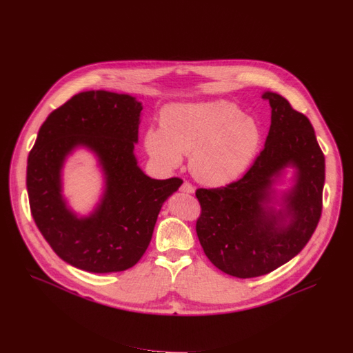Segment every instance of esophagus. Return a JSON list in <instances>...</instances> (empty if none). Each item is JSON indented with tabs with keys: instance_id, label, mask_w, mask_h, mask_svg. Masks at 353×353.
<instances>
[{
	"instance_id": "34e87169",
	"label": "esophagus",
	"mask_w": 353,
	"mask_h": 353,
	"mask_svg": "<svg viewBox=\"0 0 353 353\" xmlns=\"http://www.w3.org/2000/svg\"><path fill=\"white\" fill-rule=\"evenodd\" d=\"M180 192H181V193H187V194H193V193H194V187H193L190 183L184 181V183L181 184V187H180Z\"/></svg>"
}]
</instances>
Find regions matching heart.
Here are the masks:
<instances>
[{"label": "heart", "mask_w": 353, "mask_h": 353, "mask_svg": "<svg viewBox=\"0 0 353 353\" xmlns=\"http://www.w3.org/2000/svg\"><path fill=\"white\" fill-rule=\"evenodd\" d=\"M260 143L258 125L224 101L170 103L160 112V128L145 133V149L160 168L176 169L190 154L193 177L207 185L239 179Z\"/></svg>", "instance_id": "obj_1"}]
</instances>
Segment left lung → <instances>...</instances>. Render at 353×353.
<instances>
[{"instance_id": "1", "label": "left lung", "mask_w": 353, "mask_h": 353, "mask_svg": "<svg viewBox=\"0 0 353 353\" xmlns=\"http://www.w3.org/2000/svg\"><path fill=\"white\" fill-rule=\"evenodd\" d=\"M263 99L271 106V126L251 169L225 187L196 192L204 254L237 278L265 275L292 260L312 237L322 211L325 157L310 119L278 93L267 90ZM287 168L294 170L292 185L278 192L274 184Z\"/></svg>"}]
</instances>
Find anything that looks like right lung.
<instances>
[{"label": "right lung", "instance_id": "add662e5", "mask_svg": "<svg viewBox=\"0 0 353 353\" xmlns=\"http://www.w3.org/2000/svg\"><path fill=\"white\" fill-rule=\"evenodd\" d=\"M142 102L126 93L81 92L42 123L28 156L31 213L43 239L70 265L97 274L125 271L148 250L163 203L181 180H156L134 156ZM78 147L97 156L104 193L89 216L61 194L64 160Z\"/></svg>", "mask_w": 353, "mask_h": 353}]
</instances>
